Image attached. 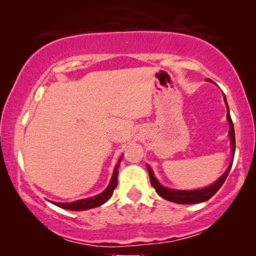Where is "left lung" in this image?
<instances>
[{"instance_id": "1", "label": "left lung", "mask_w": 256, "mask_h": 256, "mask_svg": "<svg viewBox=\"0 0 256 256\" xmlns=\"http://www.w3.org/2000/svg\"><path fill=\"white\" fill-rule=\"evenodd\" d=\"M224 100H225L226 107H227V120H228V124H230V132H228V134L230 136V140H232V150H233V152H236V135H234L233 122H232V118H230L228 104H227L225 94H224ZM233 156H234V154H233ZM230 166H232V164H230V166H228V169L226 170V172L222 176L220 177L214 184L211 185V186L206 188V190H205V188H204V190H199V192L198 191L197 192H194V191H192V192L191 191L190 192H188H188L186 191H176V190H171V188H164L158 183V180H157L156 178L154 177V174H152V169H148V171H149L150 180H152V185L154 188H155L156 192L160 196V197L166 199V200L177 202V204H197V202H202L208 200V199L211 198L212 196H214L216 194V191H218L219 188H222L224 182L226 180L227 174H228L230 170Z\"/></svg>"}]
</instances>
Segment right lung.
<instances>
[{"instance_id": "obj_1", "label": "right lung", "mask_w": 256, "mask_h": 256, "mask_svg": "<svg viewBox=\"0 0 256 256\" xmlns=\"http://www.w3.org/2000/svg\"><path fill=\"white\" fill-rule=\"evenodd\" d=\"M121 162V160H118V163ZM118 164L115 166L114 172H113V177H112V180L110 185H108L106 190H104L102 194L96 196V197L92 198H87V199H82V200H76L74 202H59V206L62 208H68V210H72V211H84V210H88V208H98V206L102 205L106 202L108 199L112 197L113 194L114 188H116L118 184Z\"/></svg>"}]
</instances>
